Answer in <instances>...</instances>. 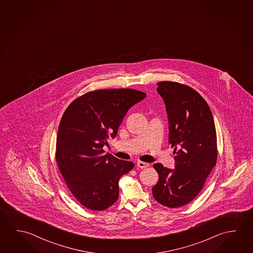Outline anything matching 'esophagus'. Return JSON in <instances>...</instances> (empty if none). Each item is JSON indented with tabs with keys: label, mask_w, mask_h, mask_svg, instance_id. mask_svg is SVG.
<instances>
[{
	"label": "esophagus",
	"mask_w": 253,
	"mask_h": 253,
	"mask_svg": "<svg viewBox=\"0 0 253 253\" xmlns=\"http://www.w3.org/2000/svg\"><path fill=\"white\" fill-rule=\"evenodd\" d=\"M137 166L140 168V169H145V168H148L150 164L149 163H146V162H137Z\"/></svg>",
	"instance_id": "1"
}]
</instances>
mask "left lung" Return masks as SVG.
I'll list each match as a JSON object with an SVG mask.
<instances>
[{"label": "left lung", "mask_w": 253, "mask_h": 253, "mask_svg": "<svg viewBox=\"0 0 253 253\" xmlns=\"http://www.w3.org/2000/svg\"><path fill=\"white\" fill-rule=\"evenodd\" d=\"M157 84L166 105L169 142L174 147L175 164L174 169L153 164L159 180L152 191L157 202L176 208L198 196L215 166V125L208 104L194 89L170 81Z\"/></svg>", "instance_id": "1"}]
</instances>
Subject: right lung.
I'll return each instance as SVG.
<instances>
[{
	"label": "right lung",
	"mask_w": 253,
	"mask_h": 253,
	"mask_svg": "<svg viewBox=\"0 0 253 253\" xmlns=\"http://www.w3.org/2000/svg\"><path fill=\"white\" fill-rule=\"evenodd\" d=\"M146 94L133 89L87 92L70 104L62 116L56 138V162L76 199L88 209L103 211L119 196L121 176L134 163L104 154L115 138L128 109Z\"/></svg>",
	"instance_id": "1"
}]
</instances>
